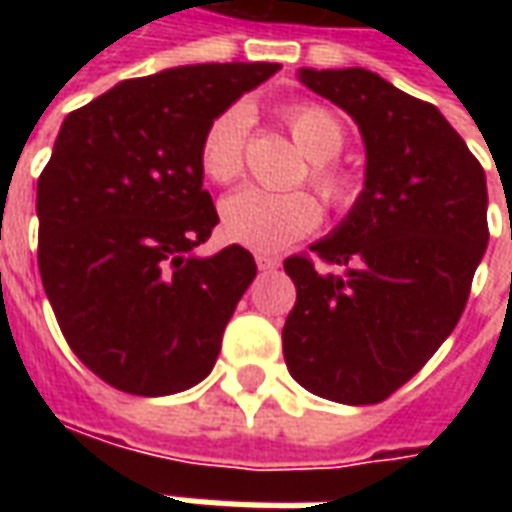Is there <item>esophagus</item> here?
I'll return each instance as SVG.
<instances>
[{
  "mask_svg": "<svg viewBox=\"0 0 512 512\" xmlns=\"http://www.w3.org/2000/svg\"><path fill=\"white\" fill-rule=\"evenodd\" d=\"M255 260H257V268H260L263 274H266V271H277L279 268V257L274 255H257Z\"/></svg>",
  "mask_w": 512,
  "mask_h": 512,
  "instance_id": "1",
  "label": "esophagus"
}]
</instances>
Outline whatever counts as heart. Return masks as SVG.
Listing matches in <instances>:
<instances>
[{
	"label": "heart",
	"instance_id": "b5f03b06",
	"mask_svg": "<svg viewBox=\"0 0 512 512\" xmlns=\"http://www.w3.org/2000/svg\"><path fill=\"white\" fill-rule=\"evenodd\" d=\"M296 145L312 158L310 180L332 208H348L359 194L356 178L332 158L345 145L343 123L321 104L299 101L282 109ZM249 115L230 106L213 117L200 142V167L213 183H233L244 169V145ZM321 224V205L310 191H266L246 186L222 202V230L235 244L255 252H277L304 238Z\"/></svg>",
	"mask_w": 512,
	"mask_h": 512
}]
</instances>
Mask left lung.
<instances>
[{"label":"left lung","mask_w":512,"mask_h":512,"mask_svg":"<svg viewBox=\"0 0 512 512\" xmlns=\"http://www.w3.org/2000/svg\"><path fill=\"white\" fill-rule=\"evenodd\" d=\"M299 79L354 117L365 189L340 227L290 255L296 307L282 329L290 376L345 406L381 403L450 337L488 246L480 161L428 101L365 68Z\"/></svg>","instance_id":"8db88e82"}]
</instances>
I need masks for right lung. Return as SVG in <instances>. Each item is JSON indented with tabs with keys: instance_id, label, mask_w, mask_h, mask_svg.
<instances>
[{
	"instance_id": "add662e5",
	"label": "right lung",
	"mask_w": 512,
	"mask_h": 512,
	"mask_svg": "<svg viewBox=\"0 0 512 512\" xmlns=\"http://www.w3.org/2000/svg\"><path fill=\"white\" fill-rule=\"evenodd\" d=\"M279 71L205 62L126 79L65 117L38 178V268L71 351L120 392L200 384L257 274L244 246L194 257L219 224L202 189L213 117Z\"/></svg>"
}]
</instances>
